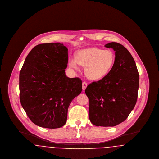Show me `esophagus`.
Returning <instances> with one entry per match:
<instances>
[{
    "label": "esophagus",
    "mask_w": 159,
    "mask_h": 159,
    "mask_svg": "<svg viewBox=\"0 0 159 159\" xmlns=\"http://www.w3.org/2000/svg\"><path fill=\"white\" fill-rule=\"evenodd\" d=\"M87 86H88L87 83L86 82H83V83H82V89H83V91H84L86 89Z\"/></svg>",
    "instance_id": "1"
}]
</instances>
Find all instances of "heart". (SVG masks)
<instances>
[{"mask_svg": "<svg viewBox=\"0 0 159 159\" xmlns=\"http://www.w3.org/2000/svg\"><path fill=\"white\" fill-rule=\"evenodd\" d=\"M115 60V54L111 50L91 48L78 51L76 59L70 58L69 65L76 70L79 68V64L85 67L86 76L92 80H99L111 71Z\"/></svg>", "mask_w": 159, "mask_h": 159, "instance_id": "b5f03b06", "label": "heart"}]
</instances>
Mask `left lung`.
Returning a JSON list of instances; mask_svg holds the SVG:
<instances>
[{
    "label": "left lung",
    "instance_id": "left-lung-1",
    "mask_svg": "<svg viewBox=\"0 0 159 159\" xmlns=\"http://www.w3.org/2000/svg\"><path fill=\"white\" fill-rule=\"evenodd\" d=\"M115 51L113 68L104 78L90 83L89 117L97 126H115L125 121L136 104L139 76L134 58L117 42L105 45Z\"/></svg>",
    "mask_w": 159,
    "mask_h": 159
}]
</instances>
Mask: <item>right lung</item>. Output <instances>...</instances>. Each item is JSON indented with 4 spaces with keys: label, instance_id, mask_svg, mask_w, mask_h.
<instances>
[{
    "label": "right lung",
    "instance_id": "add662e5",
    "mask_svg": "<svg viewBox=\"0 0 159 159\" xmlns=\"http://www.w3.org/2000/svg\"><path fill=\"white\" fill-rule=\"evenodd\" d=\"M68 49L60 43L39 44L27 56L20 73V99L31 121L40 127L59 128L67 121L68 107L82 90L80 78H69Z\"/></svg>",
    "mask_w": 159,
    "mask_h": 159
}]
</instances>
